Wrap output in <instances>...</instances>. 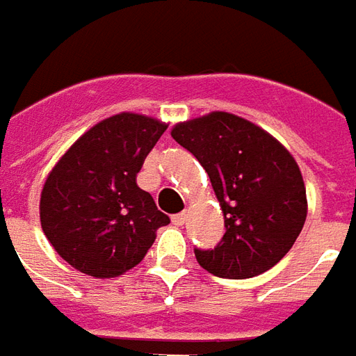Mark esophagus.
<instances>
[{
	"label": "esophagus",
	"mask_w": 356,
	"mask_h": 356,
	"mask_svg": "<svg viewBox=\"0 0 356 356\" xmlns=\"http://www.w3.org/2000/svg\"><path fill=\"white\" fill-rule=\"evenodd\" d=\"M186 222H188V212H180V214L172 216V224L175 225H184Z\"/></svg>",
	"instance_id": "1"
}]
</instances>
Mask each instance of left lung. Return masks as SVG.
Returning a JSON list of instances; mask_svg holds the SVG:
<instances>
[{
	"mask_svg": "<svg viewBox=\"0 0 356 356\" xmlns=\"http://www.w3.org/2000/svg\"><path fill=\"white\" fill-rule=\"evenodd\" d=\"M170 136L195 155L210 178L225 233L199 266L224 279L266 273L286 256L307 218L302 170L273 134L229 111L180 121Z\"/></svg>",
	"mask_w": 356,
	"mask_h": 356,
	"instance_id": "1",
	"label": "left lung"
}]
</instances>
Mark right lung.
<instances>
[{"mask_svg": "<svg viewBox=\"0 0 356 356\" xmlns=\"http://www.w3.org/2000/svg\"><path fill=\"white\" fill-rule=\"evenodd\" d=\"M168 124L121 111L90 127L56 161L40 197L41 227L62 260L96 279L136 267L167 214L136 175Z\"/></svg>", "mask_w": 356, "mask_h": 356, "instance_id": "add662e5", "label": "right lung"}]
</instances>
